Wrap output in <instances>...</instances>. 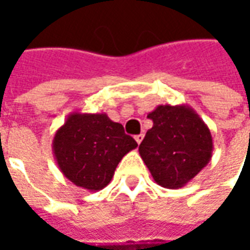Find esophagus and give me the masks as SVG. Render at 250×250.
I'll use <instances>...</instances> for the list:
<instances>
[{"label":"esophagus","mask_w":250,"mask_h":250,"mask_svg":"<svg viewBox=\"0 0 250 250\" xmlns=\"http://www.w3.org/2000/svg\"><path fill=\"white\" fill-rule=\"evenodd\" d=\"M143 134H139V135H136L135 136V141H136V143H138V145H141V142L143 141Z\"/></svg>","instance_id":"esophagus-1"}]
</instances>
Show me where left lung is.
Segmentation results:
<instances>
[{"label": "left lung", "instance_id": "8db88e82", "mask_svg": "<svg viewBox=\"0 0 250 250\" xmlns=\"http://www.w3.org/2000/svg\"><path fill=\"white\" fill-rule=\"evenodd\" d=\"M147 118L154 125L139 146L141 158L158 185L184 188L211 159L209 127L186 104H161Z\"/></svg>", "mask_w": 250, "mask_h": 250}]
</instances>
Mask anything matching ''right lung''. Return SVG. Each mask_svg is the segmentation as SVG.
Here are the masks:
<instances>
[{"label":"right lung","instance_id":"add662e5","mask_svg":"<svg viewBox=\"0 0 250 250\" xmlns=\"http://www.w3.org/2000/svg\"><path fill=\"white\" fill-rule=\"evenodd\" d=\"M138 147L120 123L107 114L68 115L52 142L53 157L64 177L79 188L99 191L111 182L116 166Z\"/></svg>","mask_w":250,"mask_h":250}]
</instances>
